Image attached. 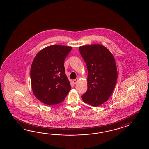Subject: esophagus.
Listing matches in <instances>:
<instances>
[{
    "label": "esophagus",
    "instance_id": "esophagus-1",
    "mask_svg": "<svg viewBox=\"0 0 149 149\" xmlns=\"http://www.w3.org/2000/svg\"><path fill=\"white\" fill-rule=\"evenodd\" d=\"M78 81V79L77 78V79H74V80H73V83L74 84H77V82Z\"/></svg>",
    "mask_w": 149,
    "mask_h": 149
}]
</instances>
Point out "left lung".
<instances>
[{"instance_id":"8db88e82","label":"left lung","mask_w":149,"mask_h":149,"mask_svg":"<svg viewBox=\"0 0 149 149\" xmlns=\"http://www.w3.org/2000/svg\"><path fill=\"white\" fill-rule=\"evenodd\" d=\"M79 51L88 70L87 90L81 97L85 103L97 107L109 98L116 84L115 59L106 47L99 44L80 46Z\"/></svg>"}]
</instances>
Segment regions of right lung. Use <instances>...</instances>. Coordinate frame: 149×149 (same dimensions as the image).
<instances>
[{
    "mask_svg": "<svg viewBox=\"0 0 149 149\" xmlns=\"http://www.w3.org/2000/svg\"><path fill=\"white\" fill-rule=\"evenodd\" d=\"M72 49L52 45L41 50L34 59L31 69L32 90L36 98L43 103H61L71 89L64 64Z\"/></svg>",
    "mask_w": 149,
    "mask_h": 149,
    "instance_id": "obj_1",
    "label": "right lung"
}]
</instances>
